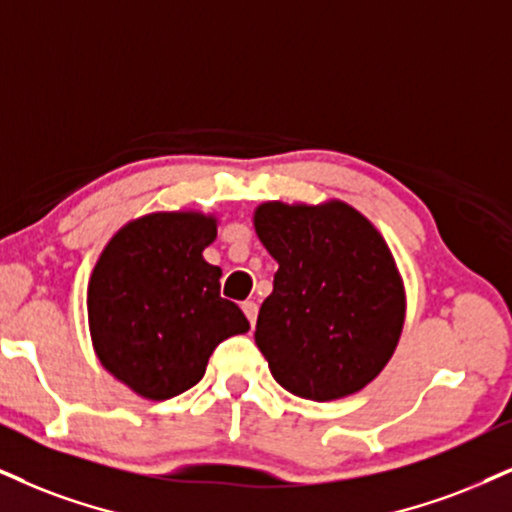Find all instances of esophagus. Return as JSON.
<instances>
[{"mask_svg":"<svg viewBox=\"0 0 512 512\" xmlns=\"http://www.w3.org/2000/svg\"><path fill=\"white\" fill-rule=\"evenodd\" d=\"M242 311H244L246 318H249L251 327H254V325H256V315H258V306L254 304V301H244V304H242Z\"/></svg>","mask_w":512,"mask_h":512,"instance_id":"esophagus-1","label":"esophagus"}]
</instances>
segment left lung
I'll use <instances>...</instances> for the list:
<instances>
[{
    "mask_svg": "<svg viewBox=\"0 0 512 512\" xmlns=\"http://www.w3.org/2000/svg\"><path fill=\"white\" fill-rule=\"evenodd\" d=\"M254 227L280 266L254 334L275 382L311 401L361 391L394 356L406 320L403 280L384 237L339 199L266 201Z\"/></svg>",
    "mask_w": 512,
    "mask_h": 512,
    "instance_id": "8db88e82",
    "label": "left lung"
}]
</instances>
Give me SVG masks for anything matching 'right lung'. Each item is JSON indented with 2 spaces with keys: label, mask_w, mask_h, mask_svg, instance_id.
<instances>
[{
  "label": "right lung",
  "mask_w": 512,
  "mask_h": 512,
  "mask_svg": "<svg viewBox=\"0 0 512 512\" xmlns=\"http://www.w3.org/2000/svg\"><path fill=\"white\" fill-rule=\"evenodd\" d=\"M218 218L159 211L130 220L109 239L87 285V320L99 363L151 401L204 377L227 337L249 332L237 304L220 296L223 270L204 261Z\"/></svg>",
  "instance_id": "obj_1"
}]
</instances>
